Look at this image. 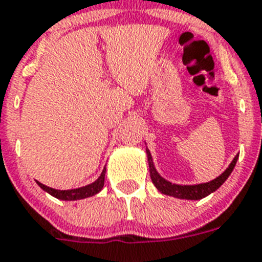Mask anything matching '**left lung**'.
I'll use <instances>...</instances> for the list:
<instances>
[{
  "label": "left lung",
  "mask_w": 262,
  "mask_h": 262,
  "mask_svg": "<svg viewBox=\"0 0 262 262\" xmlns=\"http://www.w3.org/2000/svg\"><path fill=\"white\" fill-rule=\"evenodd\" d=\"M147 154V161H149V170H150V178L151 182L154 183L158 191H161L162 194L170 195V196L178 198V199H187V200H198L202 199V198H206L207 195H210L211 192L216 191L220 186L227 181L229 175H231L232 170L235 169V165L237 162L238 156H236L233 158V161L231 162V165L227 167V170L223 172L222 175H219L217 178L213 179L211 182H207V183H200V185H175L171 182L166 181L165 178H162L161 175L158 174V171L154 167L153 158H151V154H150L149 149H146Z\"/></svg>",
  "instance_id": "1"
}]
</instances>
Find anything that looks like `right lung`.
Here are the masks:
<instances>
[{"mask_svg": "<svg viewBox=\"0 0 262 262\" xmlns=\"http://www.w3.org/2000/svg\"><path fill=\"white\" fill-rule=\"evenodd\" d=\"M105 167H104L103 172L100 175L99 178L96 181L91 183V185L84 186V187L80 188H74V190H55V188H51L49 186H45L43 183L36 181L38 186L42 188L43 191H46L49 192L50 195L52 196H55L56 199L60 200H79V199H84V198H90L93 196V195H96L97 192L101 191L104 186V179H105Z\"/></svg>", "mask_w": 262, "mask_h": 262, "instance_id": "1", "label": "right lung"}]
</instances>
